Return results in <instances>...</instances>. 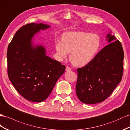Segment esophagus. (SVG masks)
Listing matches in <instances>:
<instances>
[{
    "instance_id": "esophagus-1",
    "label": "esophagus",
    "mask_w": 130,
    "mask_h": 130,
    "mask_svg": "<svg viewBox=\"0 0 130 130\" xmlns=\"http://www.w3.org/2000/svg\"><path fill=\"white\" fill-rule=\"evenodd\" d=\"M71 69L69 67V66H66V71H71Z\"/></svg>"
}]
</instances>
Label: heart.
I'll return each mask as SVG.
<instances>
[{
	"label": "heart",
	"mask_w": 130,
	"mask_h": 130,
	"mask_svg": "<svg viewBox=\"0 0 130 130\" xmlns=\"http://www.w3.org/2000/svg\"><path fill=\"white\" fill-rule=\"evenodd\" d=\"M62 42H55V49L60 59H65L70 53V60L72 64L84 66L88 64L97 55L102 46L100 36L96 33L86 32L65 33Z\"/></svg>",
	"instance_id": "obj_1"
}]
</instances>
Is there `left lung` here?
<instances>
[{"label": "left lung", "instance_id": "left-lung-1", "mask_svg": "<svg viewBox=\"0 0 130 130\" xmlns=\"http://www.w3.org/2000/svg\"><path fill=\"white\" fill-rule=\"evenodd\" d=\"M106 40L109 44L91 62L77 69L76 94L86 104L104 101L121 81L124 56L122 44L110 33Z\"/></svg>", "mask_w": 130, "mask_h": 130}]
</instances>
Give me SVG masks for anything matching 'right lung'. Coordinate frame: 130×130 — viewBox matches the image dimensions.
Wrapping results in <instances>:
<instances>
[{"label": "right lung", "instance_id": "add662e5", "mask_svg": "<svg viewBox=\"0 0 130 130\" xmlns=\"http://www.w3.org/2000/svg\"><path fill=\"white\" fill-rule=\"evenodd\" d=\"M50 26L28 24L16 32L8 45V74L16 90L29 101L41 102L51 94L65 66L45 54L42 45L33 46L36 33Z\"/></svg>", "mask_w": 130, "mask_h": 130}]
</instances>
